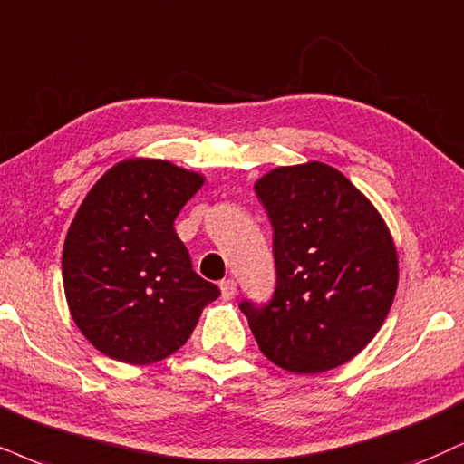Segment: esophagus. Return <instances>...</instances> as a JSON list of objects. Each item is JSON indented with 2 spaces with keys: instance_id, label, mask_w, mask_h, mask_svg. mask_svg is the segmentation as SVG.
Segmentation results:
<instances>
[{
  "instance_id": "34e87169",
  "label": "esophagus",
  "mask_w": 464,
  "mask_h": 464,
  "mask_svg": "<svg viewBox=\"0 0 464 464\" xmlns=\"http://www.w3.org/2000/svg\"><path fill=\"white\" fill-rule=\"evenodd\" d=\"M219 288H221L223 299H234V295H237V282H234L232 277L223 279V282L219 284Z\"/></svg>"
}]
</instances>
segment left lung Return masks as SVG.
<instances>
[{
	"mask_svg": "<svg viewBox=\"0 0 464 464\" xmlns=\"http://www.w3.org/2000/svg\"><path fill=\"white\" fill-rule=\"evenodd\" d=\"M273 226L276 290L241 301L260 351L295 374L346 363L390 312L398 256L376 208L324 163L277 168L256 182Z\"/></svg>",
	"mask_w": 464,
	"mask_h": 464,
	"instance_id": "left-lung-1",
	"label": "left lung"
}]
</instances>
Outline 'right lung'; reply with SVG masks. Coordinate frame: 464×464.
<instances>
[{"label": "right lung", "mask_w": 464, "mask_h": 464, "mask_svg": "<svg viewBox=\"0 0 464 464\" xmlns=\"http://www.w3.org/2000/svg\"><path fill=\"white\" fill-rule=\"evenodd\" d=\"M202 176L168 161H122L92 187L71 223L62 277L92 344L124 363L169 357L219 288L193 271L174 221Z\"/></svg>", "instance_id": "add662e5"}]
</instances>
